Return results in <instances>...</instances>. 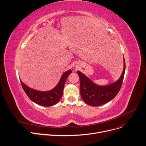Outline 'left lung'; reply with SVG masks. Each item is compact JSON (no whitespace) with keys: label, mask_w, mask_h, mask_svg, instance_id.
<instances>
[{"label":"left lung","mask_w":146,"mask_h":146,"mask_svg":"<svg viewBox=\"0 0 146 146\" xmlns=\"http://www.w3.org/2000/svg\"><path fill=\"white\" fill-rule=\"evenodd\" d=\"M123 70L115 82L106 86L96 84L82 72L77 71L80 78V94L83 100L91 106H99L111 101L120 90L123 81L125 64L123 56Z\"/></svg>","instance_id":"1"}]
</instances>
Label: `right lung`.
<instances>
[{"instance_id": "add662e5", "label": "right lung", "mask_w": 146, "mask_h": 146, "mask_svg": "<svg viewBox=\"0 0 146 146\" xmlns=\"http://www.w3.org/2000/svg\"><path fill=\"white\" fill-rule=\"evenodd\" d=\"M72 73L71 70L65 72L54 88L47 91H40L32 89L20 80L24 91L32 102L42 106L50 107L56 104L62 98L66 79Z\"/></svg>"}]
</instances>
